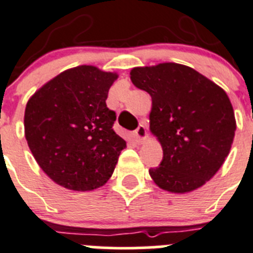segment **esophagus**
Here are the masks:
<instances>
[{
  "instance_id": "obj_1",
  "label": "esophagus",
  "mask_w": 253,
  "mask_h": 253,
  "mask_svg": "<svg viewBox=\"0 0 253 253\" xmlns=\"http://www.w3.org/2000/svg\"><path fill=\"white\" fill-rule=\"evenodd\" d=\"M147 136V129H146V126L143 124L138 125V127L134 129V137L137 138L138 142H142L143 140Z\"/></svg>"
}]
</instances>
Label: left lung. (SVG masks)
I'll list each match as a JSON object with an SVG mask.
<instances>
[{"instance_id": "left-lung-1", "label": "left lung", "mask_w": 253, "mask_h": 253, "mask_svg": "<svg viewBox=\"0 0 253 253\" xmlns=\"http://www.w3.org/2000/svg\"><path fill=\"white\" fill-rule=\"evenodd\" d=\"M131 81L152 98L150 128L164 150L150 169L162 190L185 193L211 180L230 153L236 131L230 98L221 87L178 63L136 67Z\"/></svg>"}]
</instances>
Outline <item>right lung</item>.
I'll list each match as a JSON object with an SVG mask.
<instances>
[{"instance_id": "right-lung-1", "label": "right lung", "mask_w": 253, "mask_h": 253, "mask_svg": "<svg viewBox=\"0 0 253 253\" xmlns=\"http://www.w3.org/2000/svg\"><path fill=\"white\" fill-rule=\"evenodd\" d=\"M116 73L79 66L60 73L30 98L25 111L28 147L58 185L91 191L113 173L126 142L113 131L106 105Z\"/></svg>"}]
</instances>
